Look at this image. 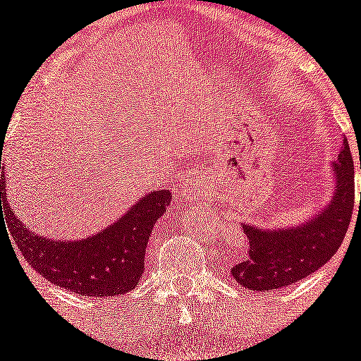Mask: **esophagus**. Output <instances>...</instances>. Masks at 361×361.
Returning <instances> with one entry per match:
<instances>
[{
  "label": "esophagus",
  "mask_w": 361,
  "mask_h": 361,
  "mask_svg": "<svg viewBox=\"0 0 361 361\" xmlns=\"http://www.w3.org/2000/svg\"><path fill=\"white\" fill-rule=\"evenodd\" d=\"M190 180H191V178H188V180H186V183H190Z\"/></svg>",
  "instance_id": "1"
}]
</instances>
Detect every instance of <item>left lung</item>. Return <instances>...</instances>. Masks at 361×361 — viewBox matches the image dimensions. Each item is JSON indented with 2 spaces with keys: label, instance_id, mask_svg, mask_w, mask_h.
<instances>
[{
  "label": "left lung",
  "instance_id": "obj_1",
  "mask_svg": "<svg viewBox=\"0 0 361 361\" xmlns=\"http://www.w3.org/2000/svg\"><path fill=\"white\" fill-rule=\"evenodd\" d=\"M333 171L336 178L333 199L304 224L271 231L242 224L250 253L231 269L240 286L255 293L288 288L333 258L345 238L355 209V164L347 141L333 162Z\"/></svg>",
  "mask_w": 361,
  "mask_h": 361
}]
</instances>
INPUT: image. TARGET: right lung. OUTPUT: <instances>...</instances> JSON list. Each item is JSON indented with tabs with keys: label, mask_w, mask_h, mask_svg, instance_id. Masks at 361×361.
<instances>
[{
	"label": "right lung",
	"mask_w": 361,
	"mask_h": 361,
	"mask_svg": "<svg viewBox=\"0 0 361 361\" xmlns=\"http://www.w3.org/2000/svg\"><path fill=\"white\" fill-rule=\"evenodd\" d=\"M0 180H5V177ZM3 190L5 183L0 184V215L11 216L6 224L11 222V235L25 260L59 288L81 296L103 298L124 295L139 286L145 273L148 238L171 200L168 190H153L103 231L81 240L54 242L34 235L28 226L16 219Z\"/></svg>",
	"instance_id": "right-lung-1"
}]
</instances>
